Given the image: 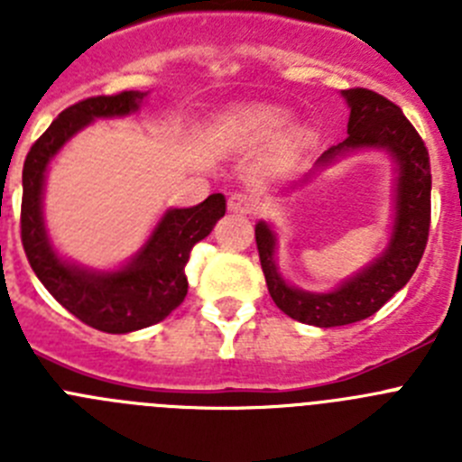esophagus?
I'll return each mask as SVG.
<instances>
[{"mask_svg": "<svg viewBox=\"0 0 462 462\" xmlns=\"http://www.w3.org/2000/svg\"><path fill=\"white\" fill-rule=\"evenodd\" d=\"M228 210L238 212V215H250L254 210V199L245 191H234L228 196Z\"/></svg>", "mask_w": 462, "mask_h": 462, "instance_id": "1", "label": "esophagus"}]
</instances>
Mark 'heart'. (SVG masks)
Segmentation results:
<instances>
[{
  "label": "heart",
  "instance_id": "heart-1",
  "mask_svg": "<svg viewBox=\"0 0 462 462\" xmlns=\"http://www.w3.org/2000/svg\"><path fill=\"white\" fill-rule=\"evenodd\" d=\"M291 122V110L275 104H247L231 110L222 120V136L236 145H261L280 136ZM303 143V134L293 132L284 141V152H296Z\"/></svg>",
  "mask_w": 462,
  "mask_h": 462
}]
</instances>
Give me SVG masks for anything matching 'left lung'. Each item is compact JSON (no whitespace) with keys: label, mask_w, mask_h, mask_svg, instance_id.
Listing matches in <instances>:
<instances>
[{"label":"left lung","mask_w":462,"mask_h":462,"mask_svg":"<svg viewBox=\"0 0 462 462\" xmlns=\"http://www.w3.org/2000/svg\"><path fill=\"white\" fill-rule=\"evenodd\" d=\"M342 97L349 106L346 138L314 162L303 182L358 150H382L389 154L395 166L393 228L382 254L330 291H305L289 284L280 273L277 236L271 224L261 219L254 226L261 268L275 305L291 319L319 328L373 317L414 275L430 228V159L421 136L402 110L382 94L354 88L342 89Z\"/></svg>","instance_id":"obj_1"}]
</instances>
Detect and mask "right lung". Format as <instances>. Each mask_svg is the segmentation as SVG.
<instances>
[{
  "label": "right lung",
  "instance_id": "1",
  "mask_svg": "<svg viewBox=\"0 0 462 462\" xmlns=\"http://www.w3.org/2000/svg\"><path fill=\"white\" fill-rule=\"evenodd\" d=\"M145 97L148 92L129 89L69 106L32 145L23 169L20 236L32 271L57 303L104 333H132L166 319L187 296L185 266L191 247L226 212L224 194L208 196L191 208H169L141 250L113 271L79 266L55 250L43 219L48 166L85 126L101 117L132 116Z\"/></svg>",
  "mask_w": 462,
  "mask_h": 462
}]
</instances>
